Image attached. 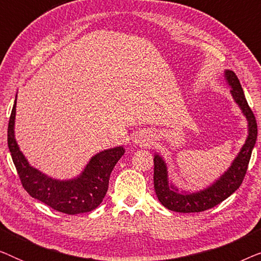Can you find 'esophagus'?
Masks as SVG:
<instances>
[{"label":"esophagus","instance_id":"1","mask_svg":"<svg viewBox=\"0 0 261 261\" xmlns=\"http://www.w3.org/2000/svg\"><path fill=\"white\" fill-rule=\"evenodd\" d=\"M138 144H141V145H147V141L146 140H139Z\"/></svg>","mask_w":261,"mask_h":261}]
</instances>
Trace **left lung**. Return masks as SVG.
I'll list each match as a JSON object with an SVG mask.
<instances>
[{
  "instance_id": "obj_1",
  "label": "left lung",
  "mask_w": 261,
  "mask_h": 261,
  "mask_svg": "<svg viewBox=\"0 0 261 261\" xmlns=\"http://www.w3.org/2000/svg\"><path fill=\"white\" fill-rule=\"evenodd\" d=\"M224 80L230 87V94L241 113L247 120L248 135L230 166L217 179L199 191L179 190L169 180V171L162 155L154 154V190L159 202L169 210L177 213H199L220 204L240 187L247 171L249 159L255 146L258 127L254 114L246 101L244 90L237 74L231 70H224Z\"/></svg>"
}]
</instances>
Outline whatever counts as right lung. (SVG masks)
Wrapping results in <instances>:
<instances>
[{"label": "right lung", "mask_w": 261, "mask_h": 261, "mask_svg": "<svg viewBox=\"0 0 261 261\" xmlns=\"http://www.w3.org/2000/svg\"><path fill=\"white\" fill-rule=\"evenodd\" d=\"M15 115L16 97L8 124V147L24 190L33 198L67 215L89 213L97 208L108 191L110 173L123 155V146L105 149L91 156L77 177L56 179L32 166L20 151L14 130Z\"/></svg>", "instance_id": "obj_1"}]
</instances>
